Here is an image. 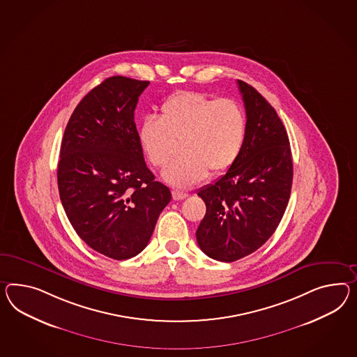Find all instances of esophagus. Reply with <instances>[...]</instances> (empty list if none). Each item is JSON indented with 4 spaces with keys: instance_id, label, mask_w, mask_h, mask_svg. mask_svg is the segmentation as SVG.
I'll return each mask as SVG.
<instances>
[{
    "instance_id": "34e87169",
    "label": "esophagus",
    "mask_w": 357,
    "mask_h": 357,
    "mask_svg": "<svg viewBox=\"0 0 357 357\" xmlns=\"http://www.w3.org/2000/svg\"><path fill=\"white\" fill-rule=\"evenodd\" d=\"M188 192H180V190H172V197L174 201H183L185 198H188Z\"/></svg>"
}]
</instances>
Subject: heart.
<instances>
[{
  "mask_svg": "<svg viewBox=\"0 0 357 357\" xmlns=\"http://www.w3.org/2000/svg\"><path fill=\"white\" fill-rule=\"evenodd\" d=\"M247 118L231 98H212L192 91L174 93L160 106V119L147 116L138 129V139L150 163L162 168L183 141V158L163 171L167 183L190 188L208 174L228 171L245 145Z\"/></svg>",
  "mask_w": 357,
  "mask_h": 357,
  "instance_id": "heart-1",
  "label": "heart"
}]
</instances>
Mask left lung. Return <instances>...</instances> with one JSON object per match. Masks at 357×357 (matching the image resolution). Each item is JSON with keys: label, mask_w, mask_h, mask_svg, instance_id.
<instances>
[{"label": "left lung", "mask_w": 357, "mask_h": 357, "mask_svg": "<svg viewBox=\"0 0 357 357\" xmlns=\"http://www.w3.org/2000/svg\"><path fill=\"white\" fill-rule=\"evenodd\" d=\"M247 133L234 165L202 188L206 215L197 229L202 251L231 263L252 254L275 233L293 185V158L284 124L275 109L247 82L238 80Z\"/></svg>", "instance_id": "1"}]
</instances>
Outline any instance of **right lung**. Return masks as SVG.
Returning <instances> with one entry per match:
<instances>
[{"label":"right lung","instance_id":"add662e5","mask_svg":"<svg viewBox=\"0 0 357 357\" xmlns=\"http://www.w3.org/2000/svg\"><path fill=\"white\" fill-rule=\"evenodd\" d=\"M150 82L112 76L88 93L64 130L58 189L82 241L127 260L147 246L169 189L147 168L135 110Z\"/></svg>","mask_w":357,"mask_h":357}]
</instances>
